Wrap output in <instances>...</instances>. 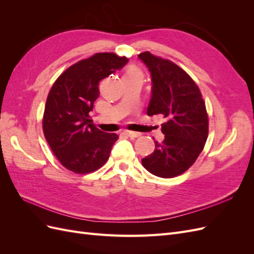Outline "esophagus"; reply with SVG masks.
<instances>
[{"label": "esophagus", "instance_id": "1", "mask_svg": "<svg viewBox=\"0 0 254 254\" xmlns=\"http://www.w3.org/2000/svg\"><path fill=\"white\" fill-rule=\"evenodd\" d=\"M125 133H126L128 136L132 137V139H134V137L140 136V133H139V132H134V131H125Z\"/></svg>", "mask_w": 254, "mask_h": 254}]
</instances>
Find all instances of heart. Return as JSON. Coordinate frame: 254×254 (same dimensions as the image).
Wrapping results in <instances>:
<instances>
[{
    "instance_id": "obj_1",
    "label": "heart",
    "mask_w": 254,
    "mask_h": 254,
    "mask_svg": "<svg viewBox=\"0 0 254 254\" xmlns=\"http://www.w3.org/2000/svg\"><path fill=\"white\" fill-rule=\"evenodd\" d=\"M129 73H139L137 71H135V70H132V71H130Z\"/></svg>"
}]
</instances>
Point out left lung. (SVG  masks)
I'll return each instance as SVG.
<instances>
[{
	"instance_id": "1",
	"label": "left lung",
	"mask_w": 254,
	"mask_h": 254,
	"mask_svg": "<svg viewBox=\"0 0 254 254\" xmlns=\"http://www.w3.org/2000/svg\"><path fill=\"white\" fill-rule=\"evenodd\" d=\"M137 57L150 72L147 114L166 119L161 125L163 142H155V150L142 164L152 175L173 178L189 170L204 147L209 132L205 104L197 84L181 67L148 52Z\"/></svg>"
}]
</instances>
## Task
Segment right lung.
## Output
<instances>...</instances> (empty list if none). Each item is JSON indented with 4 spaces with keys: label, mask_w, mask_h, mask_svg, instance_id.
I'll return each instance as SVG.
<instances>
[{
    "label": "right lung",
    "mask_w": 254,
    "mask_h": 254,
    "mask_svg": "<svg viewBox=\"0 0 254 254\" xmlns=\"http://www.w3.org/2000/svg\"><path fill=\"white\" fill-rule=\"evenodd\" d=\"M128 60L113 53L95 54L68 67L53 84L45 104L43 132L67 170L92 173L108 160L118 135L96 128L89 113L99 95V81L124 67Z\"/></svg>",
    "instance_id": "add662e5"
}]
</instances>
